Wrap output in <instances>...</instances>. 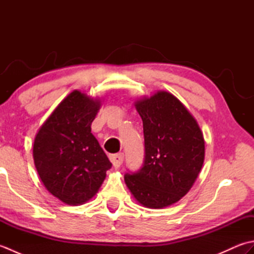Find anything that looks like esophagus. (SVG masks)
Wrapping results in <instances>:
<instances>
[{"instance_id":"obj_1","label":"esophagus","mask_w":254,"mask_h":254,"mask_svg":"<svg viewBox=\"0 0 254 254\" xmlns=\"http://www.w3.org/2000/svg\"><path fill=\"white\" fill-rule=\"evenodd\" d=\"M110 160H111V163H112V165H113V167H115V168H119V167H120L123 164L124 155H123V153L112 155L110 157Z\"/></svg>"}]
</instances>
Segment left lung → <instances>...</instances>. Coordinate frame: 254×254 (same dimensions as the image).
<instances>
[{
	"label": "left lung",
	"instance_id": "obj_1",
	"mask_svg": "<svg viewBox=\"0 0 254 254\" xmlns=\"http://www.w3.org/2000/svg\"><path fill=\"white\" fill-rule=\"evenodd\" d=\"M135 107L143 120L145 155L141 168L127 172L124 181L137 202L163 208L185 196L201 171L203 133L180 100L167 91Z\"/></svg>",
	"mask_w": 254,
	"mask_h": 254
}]
</instances>
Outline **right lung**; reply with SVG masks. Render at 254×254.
Instances as JSON below:
<instances>
[{
	"mask_svg": "<svg viewBox=\"0 0 254 254\" xmlns=\"http://www.w3.org/2000/svg\"><path fill=\"white\" fill-rule=\"evenodd\" d=\"M99 100L74 90L40 127L34 160L47 190L62 202H87L98 191L112 164L91 133Z\"/></svg>",
	"mask_w": 254,
	"mask_h": 254,
	"instance_id": "right-lung-1",
	"label": "right lung"
}]
</instances>
